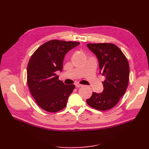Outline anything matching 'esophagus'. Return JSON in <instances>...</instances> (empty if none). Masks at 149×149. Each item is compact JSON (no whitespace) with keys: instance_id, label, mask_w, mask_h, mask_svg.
Here are the masks:
<instances>
[{"instance_id":"1","label":"esophagus","mask_w":149,"mask_h":149,"mask_svg":"<svg viewBox=\"0 0 149 149\" xmlns=\"http://www.w3.org/2000/svg\"><path fill=\"white\" fill-rule=\"evenodd\" d=\"M82 84H75V87L77 88H80V87H81L82 86Z\"/></svg>"}]
</instances>
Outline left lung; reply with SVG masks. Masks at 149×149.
<instances>
[{
    "label": "left lung",
    "mask_w": 149,
    "mask_h": 149,
    "mask_svg": "<svg viewBox=\"0 0 149 149\" xmlns=\"http://www.w3.org/2000/svg\"><path fill=\"white\" fill-rule=\"evenodd\" d=\"M99 61L100 73L105 77L102 93L93 92L88 104L98 111H107L118 104L126 91L129 81L128 60L118 46L111 43H89Z\"/></svg>",
    "instance_id": "left-lung-1"
}]
</instances>
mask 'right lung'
Returning a JSON list of instances; mask_svg holds the SVG:
<instances>
[{"mask_svg":"<svg viewBox=\"0 0 149 149\" xmlns=\"http://www.w3.org/2000/svg\"><path fill=\"white\" fill-rule=\"evenodd\" d=\"M79 42L51 40L41 45L31 56L27 66V83L36 103L43 110L57 112L63 109L74 84L58 80L66 54Z\"/></svg>","mask_w":149,"mask_h":149,"instance_id":"right-lung-1","label":"right lung"}]
</instances>
